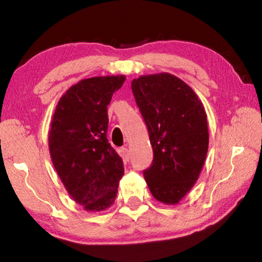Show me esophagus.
I'll return each instance as SVG.
<instances>
[{
  "mask_svg": "<svg viewBox=\"0 0 262 262\" xmlns=\"http://www.w3.org/2000/svg\"><path fill=\"white\" fill-rule=\"evenodd\" d=\"M122 154H123V157H125V159H126V161H129V149H128L127 148V145H126V147H123L122 149Z\"/></svg>",
  "mask_w": 262,
  "mask_h": 262,
  "instance_id": "esophagus-1",
  "label": "esophagus"
}]
</instances>
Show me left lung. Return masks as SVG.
I'll use <instances>...</instances> for the list:
<instances>
[{"label": "left lung", "mask_w": 262, "mask_h": 262, "mask_svg": "<svg viewBox=\"0 0 262 262\" xmlns=\"http://www.w3.org/2000/svg\"><path fill=\"white\" fill-rule=\"evenodd\" d=\"M132 90L154 151L144 179L156 200L176 205L193 187L206 161L205 107L192 88L168 73L133 79Z\"/></svg>", "instance_id": "obj_1"}]
</instances>
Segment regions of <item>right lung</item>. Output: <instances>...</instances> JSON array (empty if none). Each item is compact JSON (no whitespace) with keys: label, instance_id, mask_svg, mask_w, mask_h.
Wrapping results in <instances>:
<instances>
[{"label":"right lung","instance_id":"right-lung-1","mask_svg":"<svg viewBox=\"0 0 262 262\" xmlns=\"http://www.w3.org/2000/svg\"><path fill=\"white\" fill-rule=\"evenodd\" d=\"M125 81L123 75L82 79L61 97L53 115L48 135L53 165L73 200L88 211L113 205L125 171L106 137L107 105Z\"/></svg>","mask_w":262,"mask_h":262}]
</instances>
